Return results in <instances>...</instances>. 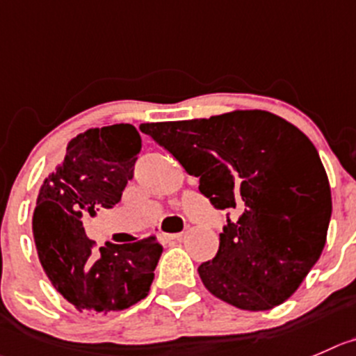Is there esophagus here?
Segmentation results:
<instances>
[{
  "label": "esophagus",
  "mask_w": 356,
  "mask_h": 356,
  "mask_svg": "<svg viewBox=\"0 0 356 356\" xmlns=\"http://www.w3.org/2000/svg\"><path fill=\"white\" fill-rule=\"evenodd\" d=\"M181 238H184V232H172V234H165V232H162L161 234L162 241H176V239H181Z\"/></svg>",
  "instance_id": "34e87169"
}]
</instances>
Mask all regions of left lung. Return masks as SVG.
Masks as SVG:
<instances>
[{
    "label": "left lung",
    "instance_id": "8db88e82",
    "mask_svg": "<svg viewBox=\"0 0 356 356\" xmlns=\"http://www.w3.org/2000/svg\"><path fill=\"white\" fill-rule=\"evenodd\" d=\"M140 129L197 176L216 209L235 215L227 213L215 259L197 269L206 289L239 309L285 302L320 259L332 215L327 172L309 138L262 110Z\"/></svg>",
    "mask_w": 356,
    "mask_h": 356
}]
</instances>
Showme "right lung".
<instances>
[{
	"instance_id": "add662e5",
	"label": "right lung",
	"mask_w": 356,
	"mask_h": 356,
	"mask_svg": "<svg viewBox=\"0 0 356 356\" xmlns=\"http://www.w3.org/2000/svg\"><path fill=\"white\" fill-rule=\"evenodd\" d=\"M141 138L131 124L96 127L67 143L64 162L45 178L33 213V236L54 289L79 311H122L148 296L162 246L155 238L99 250L83 215L113 208L133 180Z\"/></svg>"
}]
</instances>
